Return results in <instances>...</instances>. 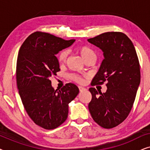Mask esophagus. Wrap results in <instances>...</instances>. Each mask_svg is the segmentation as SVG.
<instances>
[{
    "label": "esophagus",
    "mask_w": 150,
    "mask_h": 150,
    "mask_svg": "<svg viewBox=\"0 0 150 150\" xmlns=\"http://www.w3.org/2000/svg\"><path fill=\"white\" fill-rule=\"evenodd\" d=\"M79 91H85V90H86L85 88L83 87H82V86H79Z\"/></svg>",
    "instance_id": "obj_1"
}]
</instances>
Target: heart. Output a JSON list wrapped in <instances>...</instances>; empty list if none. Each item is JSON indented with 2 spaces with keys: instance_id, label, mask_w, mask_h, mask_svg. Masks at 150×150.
<instances>
[{
  "instance_id": "1",
  "label": "heart",
  "mask_w": 150,
  "mask_h": 150,
  "mask_svg": "<svg viewBox=\"0 0 150 150\" xmlns=\"http://www.w3.org/2000/svg\"><path fill=\"white\" fill-rule=\"evenodd\" d=\"M78 52L81 54L85 61H87L89 59L96 58V54L94 52V51L92 50L91 48H89V46H81L77 48ZM67 58V52L66 50H62L59 52V54L57 56V59H58V61L60 64H63L66 62ZM69 78L71 81L76 82L78 83H83L84 82V80L82 77L79 76L74 74H71L69 75Z\"/></svg>"
}]
</instances>
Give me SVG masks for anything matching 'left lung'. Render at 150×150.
I'll return each instance as SVG.
<instances>
[{
	"instance_id": "8db88e82",
	"label": "left lung",
	"mask_w": 150,
	"mask_h": 150,
	"mask_svg": "<svg viewBox=\"0 0 150 150\" xmlns=\"http://www.w3.org/2000/svg\"><path fill=\"white\" fill-rule=\"evenodd\" d=\"M88 42L101 49L104 57L91 85L107 83L105 93L89 88L92 98L88 107L99 126L112 128L132 109L141 81L139 59L132 41L123 33H104Z\"/></svg>"
}]
</instances>
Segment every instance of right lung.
Returning <instances> with one entry per match:
<instances>
[{"instance_id":"obj_1","label":"right lung","mask_w":150,"mask_h":150,"mask_svg":"<svg viewBox=\"0 0 150 150\" xmlns=\"http://www.w3.org/2000/svg\"><path fill=\"white\" fill-rule=\"evenodd\" d=\"M74 42L36 31L26 39L18 52L16 81L20 98L30 118L46 130L56 128L67 120L68 104L79 93L72 83L54 90L50 80L60 71L55 54Z\"/></svg>"}]
</instances>
